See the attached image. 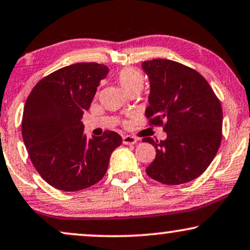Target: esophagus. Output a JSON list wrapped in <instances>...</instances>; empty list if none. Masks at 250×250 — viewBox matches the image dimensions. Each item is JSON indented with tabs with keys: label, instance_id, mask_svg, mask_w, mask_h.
<instances>
[{
	"label": "esophagus",
	"instance_id": "34e87169",
	"mask_svg": "<svg viewBox=\"0 0 250 250\" xmlns=\"http://www.w3.org/2000/svg\"><path fill=\"white\" fill-rule=\"evenodd\" d=\"M122 142H123V144H125V145H132L137 142V138L134 137V136L125 135L122 137Z\"/></svg>",
	"mask_w": 250,
	"mask_h": 250
}]
</instances>
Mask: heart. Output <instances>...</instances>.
<instances>
[{"instance_id": "1", "label": "heart", "mask_w": 250, "mask_h": 250, "mask_svg": "<svg viewBox=\"0 0 250 250\" xmlns=\"http://www.w3.org/2000/svg\"><path fill=\"white\" fill-rule=\"evenodd\" d=\"M116 81L127 94L134 90L141 91L145 84V75L135 67H125L116 74Z\"/></svg>"}]
</instances>
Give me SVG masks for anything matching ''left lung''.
Returning <instances> with one entry per match:
<instances>
[{
  "instance_id": "8db88e82",
  "label": "left lung",
  "mask_w": 250,
  "mask_h": 250,
  "mask_svg": "<svg viewBox=\"0 0 250 250\" xmlns=\"http://www.w3.org/2000/svg\"><path fill=\"white\" fill-rule=\"evenodd\" d=\"M142 66L151 81L148 125L167 132L165 141L143 139L156 149L146 174L166 185L191 182L209 167L221 145V102L207 80L188 66L169 59Z\"/></svg>"
}]
</instances>
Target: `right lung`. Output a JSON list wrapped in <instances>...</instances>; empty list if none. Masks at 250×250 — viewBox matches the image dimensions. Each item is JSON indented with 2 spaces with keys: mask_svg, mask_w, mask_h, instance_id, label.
Instances as JSON below:
<instances>
[{
  "mask_svg": "<svg viewBox=\"0 0 250 250\" xmlns=\"http://www.w3.org/2000/svg\"><path fill=\"white\" fill-rule=\"evenodd\" d=\"M107 72L97 62L66 66L40 80L26 101L21 132L28 155L40 176L61 191H80L98 183L122 143L111 130L91 139L83 135L82 115Z\"/></svg>",
  "mask_w": 250,
  "mask_h": 250,
  "instance_id": "obj_1",
  "label": "right lung"
}]
</instances>
